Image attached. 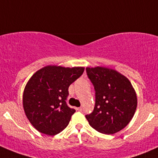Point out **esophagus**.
Returning <instances> with one entry per match:
<instances>
[{
	"label": "esophagus",
	"mask_w": 158,
	"mask_h": 158,
	"mask_svg": "<svg viewBox=\"0 0 158 158\" xmlns=\"http://www.w3.org/2000/svg\"><path fill=\"white\" fill-rule=\"evenodd\" d=\"M76 110H77V111H82V107H79V108H76Z\"/></svg>",
	"instance_id": "esophagus-1"
}]
</instances>
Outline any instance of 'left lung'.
I'll return each instance as SVG.
<instances>
[{"mask_svg":"<svg viewBox=\"0 0 158 158\" xmlns=\"http://www.w3.org/2000/svg\"><path fill=\"white\" fill-rule=\"evenodd\" d=\"M95 91L94 110L85 118L94 129L106 135L128 125L137 108V95L128 79L114 69L97 66L86 68Z\"/></svg>","mask_w":158,"mask_h":158,"instance_id":"left-lung-1","label":"left lung"}]
</instances>
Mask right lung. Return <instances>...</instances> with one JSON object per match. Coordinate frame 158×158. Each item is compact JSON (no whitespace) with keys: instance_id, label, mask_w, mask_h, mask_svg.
<instances>
[{"instance_id":"right-lung-1","label":"right lung","mask_w":158,"mask_h":158,"mask_svg":"<svg viewBox=\"0 0 158 158\" xmlns=\"http://www.w3.org/2000/svg\"><path fill=\"white\" fill-rule=\"evenodd\" d=\"M83 72L84 67L47 66L32 76L23 91V106L38 131L52 136L69 125L76 110L66 104L68 89Z\"/></svg>"}]
</instances>
